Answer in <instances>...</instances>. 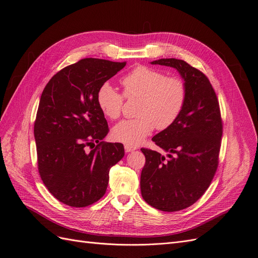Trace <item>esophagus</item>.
Wrapping results in <instances>:
<instances>
[{"instance_id":"34e87169","label":"esophagus","mask_w":258,"mask_h":258,"mask_svg":"<svg viewBox=\"0 0 258 258\" xmlns=\"http://www.w3.org/2000/svg\"><path fill=\"white\" fill-rule=\"evenodd\" d=\"M134 150H136L135 147L130 146V145H125V151H126L127 153H128V152H131V151H134Z\"/></svg>"}]
</instances>
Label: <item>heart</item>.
I'll use <instances>...</instances> for the list:
<instances>
[{
    "mask_svg": "<svg viewBox=\"0 0 258 258\" xmlns=\"http://www.w3.org/2000/svg\"><path fill=\"white\" fill-rule=\"evenodd\" d=\"M127 99H141L140 117L125 119L112 129V138L120 143L136 146L154 130L171 127L182 112L187 98L185 82L176 76L166 77L156 69L140 66L120 80ZM124 96L108 82L97 92V103L105 116L116 119L122 113Z\"/></svg>",
    "mask_w": 258,
    "mask_h": 258,
    "instance_id": "b5f03b06",
    "label": "heart"
}]
</instances>
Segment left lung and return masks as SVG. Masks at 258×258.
I'll use <instances>...</instances> for the list:
<instances>
[{"label":"left lung","mask_w":258,"mask_h":258,"mask_svg":"<svg viewBox=\"0 0 258 258\" xmlns=\"http://www.w3.org/2000/svg\"><path fill=\"white\" fill-rule=\"evenodd\" d=\"M151 63L176 69L187 88L176 122L152 139L168 157L141 149L146 157L141 175L143 198L152 207L172 213L192 205L210 185L219 164L223 124L215 89L201 71L175 58Z\"/></svg>","instance_id":"left-lung-1"}]
</instances>
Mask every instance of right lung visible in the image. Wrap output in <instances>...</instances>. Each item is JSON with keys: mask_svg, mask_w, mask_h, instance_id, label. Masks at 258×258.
Listing matches in <instances>:
<instances>
[{"mask_svg": "<svg viewBox=\"0 0 258 258\" xmlns=\"http://www.w3.org/2000/svg\"><path fill=\"white\" fill-rule=\"evenodd\" d=\"M125 66L81 59L54 75L41 94L34 123L38 172L63 204L85 207L100 200L110 168L125 155L123 144L102 142L109 129L97 103L99 87Z\"/></svg>", "mask_w": 258, "mask_h": 258, "instance_id": "right-lung-1", "label": "right lung"}]
</instances>
